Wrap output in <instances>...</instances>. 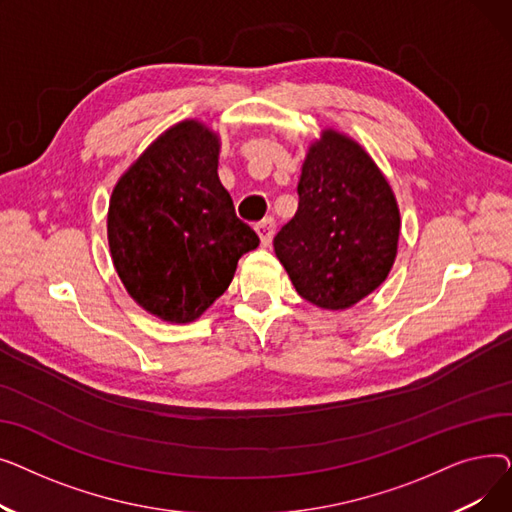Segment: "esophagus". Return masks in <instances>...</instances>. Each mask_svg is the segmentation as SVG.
Listing matches in <instances>:
<instances>
[{
	"instance_id": "34e87169",
	"label": "esophagus",
	"mask_w": 512,
	"mask_h": 512,
	"mask_svg": "<svg viewBox=\"0 0 512 512\" xmlns=\"http://www.w3.org/2000/svg\"><path fill=\"white\" fill-rule=\"evenodd\" d=\"M274 228H276L274 218H265V220H261V222L255 226V230H257V234H259V238H261V245H263V247H267V245H270V242H272Z\"/></svg>"
}]
</instances>
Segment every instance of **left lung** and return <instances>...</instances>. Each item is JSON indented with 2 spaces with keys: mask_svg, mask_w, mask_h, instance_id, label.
<instances>
[{
  "mask_svg": "<svg viewBox=\"0 0 512 512\" xmlns=\"http://www.w3.org/2000/svg\"><path fill=\"white\" fill-rule=\"evenodd\" d=\"M297 193L299 209L276 234L274 251L303 299L332 311L353 307L386 280L396 257L392 188L361 145L324 130Z\"/></svg>",
  "mask_w": 512,
  "mask_h": 512,
  "instance_id": "left-lung-1",
  "label": "left lung"
}]
</instances>
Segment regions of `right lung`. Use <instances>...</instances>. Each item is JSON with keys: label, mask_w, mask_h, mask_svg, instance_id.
<instances>
[{"label": "right lung", "mask_w": 512, "mask_h": 512, "mask_svg": "<svg viewBox=\"0 0 512 512\" xmlns=\"http://www.w3.org/2000/svg\"><path fill=\"white\" fill-rule=\"evenodd\" d=\"M220 141L203 124L172 126L118 180L107 240L130 297L186 324L230 286L238 259L259 245L218 178Z\"/></svg>", "instance_id": "1"}]
</instances>
